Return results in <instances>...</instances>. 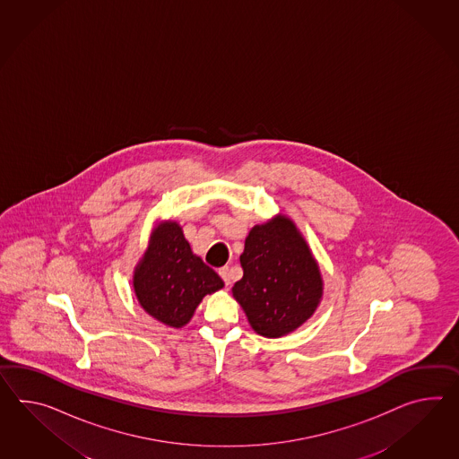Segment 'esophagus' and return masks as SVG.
I'll return each instance as SVG.
<instances>
[{
  "instance_id": "esophagus-1",
  "label": "esophagus",
  "mask_w": 459,
  "mask_h": 459,
  "mask_svg": "<svg viewBox=\"0 0 459 459\" xmlns=\"http://www.w3.org/2000/svg\"><path fill=\"white\" fill-rule=\"evenodd\" d=\"M219 275L224 280L225 287H229L230 285V269L225 265V267L219 270Z\"/></svg>"
}]
</instances>
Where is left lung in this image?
I'll use <instances>...</instances> for the list:
<instances>
[{"label":"left lung","mask_w":459,"mask_h":459,"mask_svg":"<svg viewBox=\"0 0 459 459\" xmlns=\"http://www.w3.org/2000/svg\"><path fill=\"white\" fill-rule=\"evenodd\" d=\"M240 265L244 277L232 293L258 335H287L312 316L322 297V277L290 221L255 225L246 238Z\"/></svg>","instance_id":"obj_1"}]
</instances>
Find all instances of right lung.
Segmentation results:
<instances>
[{"label": "right lung", "mask_w": 459, "mask_h": 459, "mask_svg": "<svg viewBox=\"0 0 459 459\" xmlns=\"http://www.w3.org/2000/svg\"><path fill=\"white\" fill-rule=\"evenodd\" d=\"M224 287L222 279L194 255L176 222L159 227L137 265V300L159 322L180 328L207 293Z\"/></svg>", "instance_id": "add662e5"}]
</instances>
